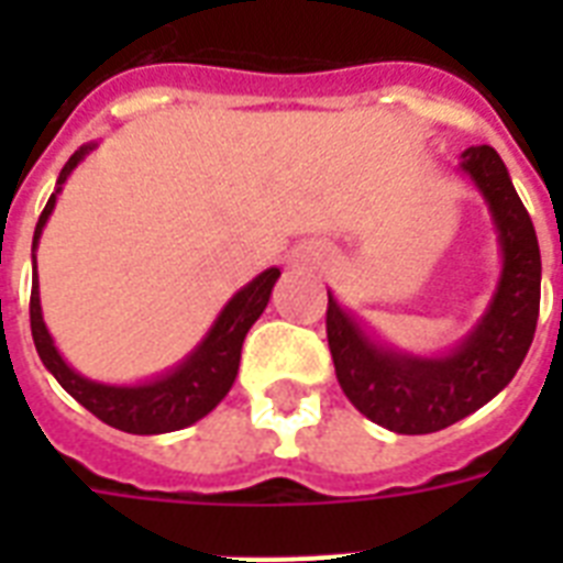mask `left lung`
<instances>
[{
	"mask_svg": "<svg viewBox=\"0 0 563 563\" xmlns=\"http://www.w3.org/2000/svg\"><path fill=\"white\" fill-rule=\"evenodd\" d=\"M462 172L488 201L503 274L490 307L455 351L409 356L383 347L327 291V342L342 391L365 418L400 435L453 427L497 397L523 365L538 327L541 247L506 163L490 145H473L462 154Z\"/></svg>",
	"mask_w": 563,
	"mask_h": 563,
	"instance_id": "left-lung-1",
	"label": "left lung"
}]
</instances>
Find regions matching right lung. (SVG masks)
<instances>
[{"mask_svg":"<svg viewBox=\"0 0 563 563\" xmlns=\"http://www.w3.org/2000/svg\"><path fill=\"white\" fill-rule=\"evenodd\" d=\"M96 148L92 145H81L78 152L66 161L60 169L57 187L52 198L46 201L43 212H40L37 228H34V247L40 242V233L46 228L48 216L55 210L57 192L66 184V178L73 175V169ZM280 277V268H265L260 277L247 283L245 289H239L233 298L228 300V307L221 309V316L216 318V324L210 327V333L203 335V342L189 353L187 360L180 362L178 368H172L169 374L157 376L152 383L140 385H104L92 383L87 376L75 374L64 362V356L57 353L52 335H48L46 324H43V312H40V291H37V260H34V286H31V335H34V347H37L40 360L46 365L55 379L64 385L66 391L73 394L75 400L81 402L84 409L92 411L96 418L104 420L108 427L131 432V435H161V432H175L184 429L195 420H201L203 415H210L224 394L230 391V385L236 379L239 356H242V342H245L247 330L254 327V321L263 316V309L268 307L274 283Z\"/></svg>","mask_w":563,"mask_h":563,"instance_id":"1","label":"right lung"}]
</instances>
